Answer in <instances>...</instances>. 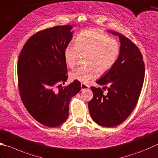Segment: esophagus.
Returning <instances> with one entry per match:
<instances>
[{"mask_svg": "<svg viewBox=\"0 0 158 158\" xmlns=\"http://www.w3.org/2000/svg\"><path fill=\"white\" fill-rule=\"evenodd\" d=\"M81 90H83V89H88L89 88V86L87 84H85V83H81Z\"/></svg>", "mask_w": 158, "mask_h": 158, "instance_id": "34e87169", "label": "esophagus"}]
</instances>
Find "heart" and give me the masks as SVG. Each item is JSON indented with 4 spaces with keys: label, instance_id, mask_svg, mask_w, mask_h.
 Returning <instances> with one entry per match:
<instances>
[{
    "label": "heart",
    "instance_id": "1",
    "mask_svg": "<svg viewBox=\"0 0 158 158\" xmlns=\"http://www.w3.org/2000/svg\"><path fill=\"white\" fill-rule=\"evenodd\" d=\"M88 52V66H79L70 74L71 78L87 83L97 77L98 71L104 73L112 69L120 54V46L116 40L99 29L83 31L77 36L75 42H70L64 49L66 64L73 67L80 53Z\"/></svg>",
    "mask_w": 158,
    "mask_h": 158
}]
</instances>
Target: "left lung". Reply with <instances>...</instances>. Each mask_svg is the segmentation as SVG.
I'll use <instances>...</instances> for the list:
<instances>
[{
	"label": "left lung",
	"instance_id": "8db88e82",
	"mask_svg": "<svg viewBox=\"0 0 158 158\" xmlns=\"http://www.w3.org/2000/svg\"><path fill=\"white\" fill-rule=\"evenodd\" d=\"M110 32L119 36V56L112 69L97 81L99 85H110L107 94H104L101 88L92 86L93 98L88 103L92 118L106 127L120 125L133 112L140 97L145 73L143 55L138 46L122 34Z\"/></svg>",
	"mask_w": 158,
	"mask_h": 158
}]
</instances>
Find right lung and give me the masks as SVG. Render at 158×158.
Listing matches in <instances>:
<instances>
[{"label": "right lung", "instance_id": "add662e5", "mask_svg": "<svg viewBox=\"0 0 158 158\" xmlns=\"http://www.w3.org/2000/svg\"><path fill=\"white\" fill-rule=\"evenodd\" d=\"M71 25L55 26L30 37L18 60V85L24 107L42 125L55 127L69 117V103L81 89L68 79L64 52L73 38Z\"/></svg>", "mask_w": 158, "mask_h": 158}]
</instances>
